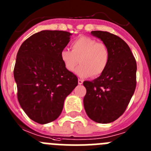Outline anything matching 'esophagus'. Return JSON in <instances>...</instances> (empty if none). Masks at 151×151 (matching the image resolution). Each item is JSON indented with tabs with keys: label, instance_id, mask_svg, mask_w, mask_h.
<instances>
[{
	"label": "esophagus",
	"instance_id": "obj_1",
	"mask_svg": "<svg viewBox=\"0 0 151 151\" xmlns=\"http://www.w3.org/2000/svg\"><path fill=\"white\" fill-rule=\"evenodd\" d=\"M83 80H81V79H79V80H78V83L80 84V85H81V84H83Z\"/></svg>",
	"mask_w": 151,
	"mask_h": 151
}]
</instances>
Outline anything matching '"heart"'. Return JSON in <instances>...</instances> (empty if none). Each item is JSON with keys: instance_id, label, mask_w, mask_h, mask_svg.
Masks as SVG:
<instances>
[{"instance_id": "obj_1", "label": "heart", "mask_w": 151, "mask_h": 151, "mask_svg": "<svg viewBox=\"0 0 151 151\" xmlns=\"http://www.w3.org/2000/svg\"><path fill=\"white\" fill-rule=\"evenodd\" d=\"M71 50L63 48L60 51V59L65 68L73 71L79 63L76 73L83 77H99L107 68L110 53L107 46L95 39L80 36L71 43Z\"/></svg>"}]
</instances>
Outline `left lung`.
I'll list each match as a JSON object with an SVG mask.
<instances>
[{"label": "left lung", "instance_id": "8db88e82", "mask_svg": "<svg viewBox=\"0 0 151 151\" xmlns=\"http://www.w3.org/2000/svg\"><path fill=\"white\" fill-rule=\"evenodd\" d=\"M107 46L110 60L98 78L85 81L83 104L91 120L107 124L118 119L126 110L136 86V61L127 44L106 31H91Z\"/></svg>", "mask_w": 151, "mask_h": 151}]
</instances>
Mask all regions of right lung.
Segmentation results:
<instances>
[{
    "label": "right lung",
    "instance_id": "right-lung-1",
    "mask_svg": "<svg viewBox=\"0 0 151 151\" xmlns=\"http://www.w3.org/2000/svg\"><path fill=\"white\" fill-rule=\"evenodd\" d=\"M71 35L66 31L42 30L27 39L17 53L14 77L18 102L36 123L56 120L65 98L78 84L77 76L68 71L60 59Z\"/></svg>",
    "mask_w": 151,
    "mask_h": 151
}]
</instances>
